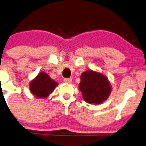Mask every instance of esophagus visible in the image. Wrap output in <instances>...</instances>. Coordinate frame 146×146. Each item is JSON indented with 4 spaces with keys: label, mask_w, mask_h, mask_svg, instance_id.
I'll use <instances>...</instances> for the list:
<instances>
[{
    "label": "esophagus",
    "mask_w": 146,
    "mask_h": 146,
    "mask_svg": "<svg viewBox=\"0 0 146 146\" xmlns=\"http://www.w3.org/2000/svg\"><path fill=\"white\" fill-rule=\"evenodd\" d=\"M72 79L71 78H64V81L66 83H71L72 82Z\"/></svg>",
    "instance_id": "34e87169"
}]
</instances>
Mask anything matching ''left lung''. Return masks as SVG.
<instances>
[{"instance_id": "obj_1", "label": "left lung", "mask_w": 146, "mask_h": 146, "mask_svg": "<svg viewBox=\"0 0 146 146\" xmlns=\"http://www.w3.org/2000/svg\"><path fill=\"white\" fill-rule=\"evenodd\" d=\"M79 89L84 100L90 104H101L108 98L111 86L108 77L101 73L87 70L81 74Z\"/></svg>"}]
</instances>
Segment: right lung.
I'll list each match as a JSON object with an SVG mask.
<instances>
[{
	"mask_svg": "<svg viewBox=\"0 0 146 146\" xmlns=\"http://www.w3.org/2000/svg\"><path fill=\"white\" fill-rule=\"evenodd\" d=\"M57 84L58 83L50 78L46 72H42L31 82L29 87L31 92L36 98H45L54 90Z\"/></svg>",
	"mask_w": 146,
	"mask_h": 146,
	"instance_id": "right-lung-1",
	"label": "right lung"
}]
</instances>
